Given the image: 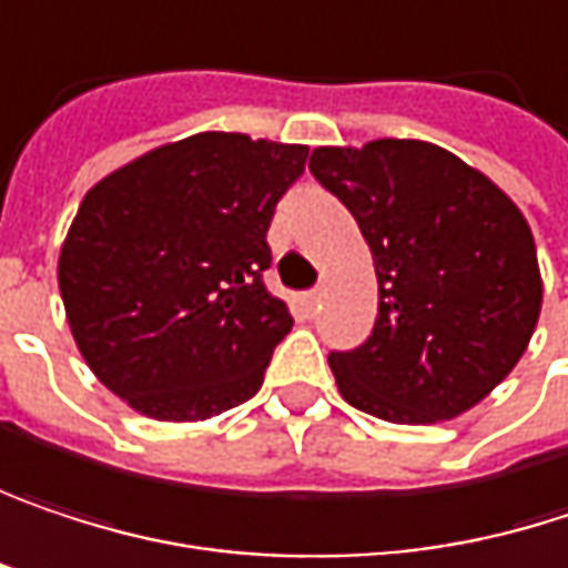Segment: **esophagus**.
I'll return each instance as SVG.
<instances>
[{"mask_svg": "<svg viewBox=\"0 0 568 568\" xmlns=\"http://www.w3.org/2000/svg\"><path fill=\"white\" fill-rule=\"evenodd\" d=\"M320 301H323V294H320V291H311V294H307V297H304V304H307V307H311V311H317V307H320Z\"/></svg>", "mask_w": 568, "mask_h": 568, "instance_id": "34e87169", "label": "esophagus"}]
</instances>
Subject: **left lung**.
<instances>
[{
  "mask_svg": "<svg viewBox=\"0 0 568 568\" xmlns=\"http://www.w3.org/2000/svg\"><path fill=\"white\" fill-rule=\"evenodd\" d=\"M311 173L356 219L379 277L369 339L329 353L339 395L398 425L477 405L524 356L542 304L520 209L422 140L320 146Z\"/></svg>",
  "mask_w": 568,
  "mask_h": 568,
  "instance_id": "8db88e82",
  "label": "left lung"
}]
</instances>
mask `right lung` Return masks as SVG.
<instances>
[{
	"label": "right lung",
	"instance_id": "1",
	"mask_svg": "<svg viewBox=\"0 0 568 568\" xmlns=\"http://www.w3.org/2000/svg\"><path fill=\"white\" fill-rule=\"evenodd\" d=\"M307 146L195 133L101 179L58 261L74 343L160 422L248 402L294 317L264 287L267 229Z\"/></svg>",
	"mask_w": 568,
	"mask_h": 568
}]
</instances>
